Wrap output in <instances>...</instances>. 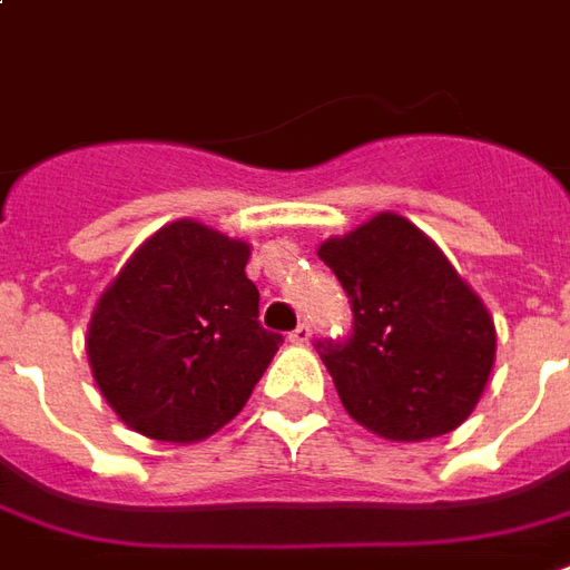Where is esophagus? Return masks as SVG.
Listing matches in <instances>:
<instances>
[{
	"instance_id": "1",
	"label": "esophagus",
	"mask_w": 570,
	"mask_h": 570,
	"mask_svg": "<svg viewBox=\"0 0 570 570\" xmlns=\"http://www.w3.org/2000/svg\"><path fill=\"white\" fill-rule=\"evenodd\" d=\"M308 340H312V326L302 321V324L289 333V342H293V345H308Z\"/></svg>"
}]
</instances>
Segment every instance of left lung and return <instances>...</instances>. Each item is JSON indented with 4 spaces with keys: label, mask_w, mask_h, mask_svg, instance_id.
Here are the masks:
<instances>
[{
    "label": "left lung",
    "mask_w": 570,
    "mask_h": 570,
    "mask_svg": "<svg viewBox=\"0 0 570 570\" xmlns=\"http://www.w3.org/2000/svg\"><path fill=\"white\" fill-rule=\"evenodd\" d=\"M317 256L352 302V336L317 342L348 416L389 441L465 423L491 376L497 330L448 256L395 213L330 237Z\"/></svg>",
    "instance_id": "obj_1"
}]
</instances>
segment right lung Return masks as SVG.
Listing matches in <instances>:
<instances>
[{
	"mask_svg": "<svg viewBox=\"0 0 570 570\" xmlns=\"http://www.w3.org/2000/svg\"><path fill=\"white\" fill-rule=\"evenodd\" d=\"M246 262L249 244L181 218L147 237L101 293L86 352L132 432L190 444L244 410L284 342L258 324Z\"/></svg>",
	"mask_w": 570,
	"mask_h": 570,
	"instance_id": "right-lung-1",
	"label": "right lung"
}]
</instances>
